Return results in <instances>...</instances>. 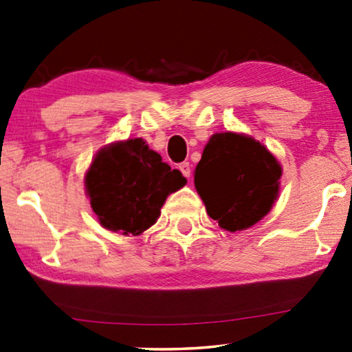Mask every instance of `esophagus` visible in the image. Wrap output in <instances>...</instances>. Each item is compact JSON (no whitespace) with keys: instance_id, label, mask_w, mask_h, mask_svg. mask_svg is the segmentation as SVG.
I'll return each mask as SVG.
<instances>
[{"instance_id":"obj_1","label":"esophagus","mask_w":352,"mask_h":352,"mask_svg":"<svg viewBox=\"0 0 352 352\" xmlns=\"http://www.w3.org/2000/svg\"><path fill=\"white\" fill-rule=\"evenodd\" d=\"M179 171L187 177V179H189V177H190V165H189V162H182L181 165H179Z\"/></svg>"}]
</instances>
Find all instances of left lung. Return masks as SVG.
I'll list each match as a JSON object with an SVG mask.
<instances>
[{"label": "left lung", "instance_id": "8db88e82", "mask_svg": "<svg viewBox=\"0 0 352 352\" xmlns=\"http://www.w3.org/2000/svg\"><path fill=\"white\" fill-rule=\"evenodd\" d=\"M280 176V163L261 142L228 131L210 138L194 182L210 218L235 232L252 228L271 211Z\"/></svg>", "mask_w": 352, "mask_h": 352}]
</instances>
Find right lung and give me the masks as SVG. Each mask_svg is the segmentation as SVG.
Instances as JSON below:
<instances>
[{"label": "right lung", "mask_w": 352, "mask_h": 352, "mask_svg": "<svg viewBox=\"0 0 352 352\" xmlns=\"http://www.w3.org/2000/svg\"><path fill=\"white\" fill-rule=\"evenodd\" d=\"M186 182L141 138L100 148L85 176L100 226L123 235H139L155 224L166 197Z\"/></svg>", "instance_id": "right-lung-1"}]
</instances>
